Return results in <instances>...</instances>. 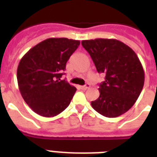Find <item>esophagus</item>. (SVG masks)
<instances>
[{"label": "esophagus", "mask_w": 157, "mask_h": 157, "mask_svg": "<svg viewBox=\"0 0 157 157\" xmlns=\"http://www.w3.org/2000/svg\"><path fill=\"white\" fill-rule=\"evenodd\" d=\"M81 88L82 89V90H87L88 88H90V84L89 83H86L85 86H81Z\"/></svg>", "instance_id": "34e87169"}]
</instances>
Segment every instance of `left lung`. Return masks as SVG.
I'll return each mask as SVG.
<instances>
[{
	"mask_svg": "<svg viewBox=\"0 0 157 157\" xmlns=\"http://www.w3.org/2000/svg\"><path fill=\"white\" fill-rule=\"evenodd\" d=\"M98 73H104L99 84V97L91 105L106 117H117L132 107L144 85V71L139 58L128 45L115 39L81 41Z\"/></svg>",
	"mask_w": 157,
	"mask_h": 157,
	"instance_id": "8db88e82",
	"label": "left lung"
}]
</instances>
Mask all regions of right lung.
<instances>
[{"label":"right lung","mask_w":157,"mask_h":157,"mask_svg":"<svg viewBox=\"0 0 157 157\" xmlns=\"http://www.w3.org/2000/svg\"><path fill=\"white\" fill-rule=\"evenodd\" d=\"M79 45V40L49 38L22 58L17 70L18 88L33 112L53 117L68 107L76 89L61 77Z\"/></svg>","instance_id":"right-lung-1"}]
</instances>
